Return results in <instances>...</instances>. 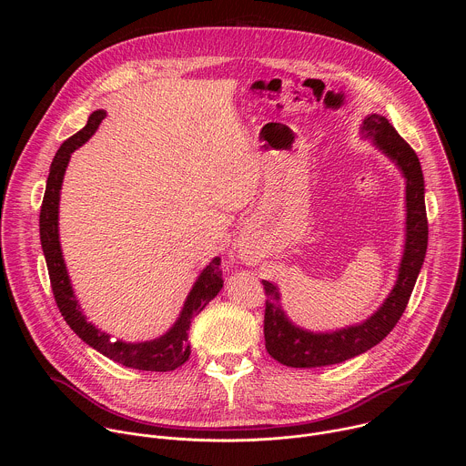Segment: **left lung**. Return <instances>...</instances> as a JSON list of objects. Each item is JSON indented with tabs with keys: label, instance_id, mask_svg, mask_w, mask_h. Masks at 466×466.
<instances>
[{
	"label": "left lung",
	"instance_id": "1",
	"mask_svg": "<svg viewBox=\"0 0 466 466\" xmlns=\"http://www.w3.org/2000/svg\"><path fill=\"white\" fill-rule=\"evenodd\" d=\"M361 137L370 140L406 178V241L396 282L381 306L365 320L331 331H311L297 326L282 308L280 289L261 280L265 289L263 336L265 349L279 363L295 369L326 367L356 358L381 339L400 320L428 248V218L424 203V175L417 153L380 114H369L361 125Z\"/></svg>",
	"mask_w": 466,
	"mask_h": 466
}]
</instances>
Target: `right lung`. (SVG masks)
<instances>
[{
    "mask_svg": "<svg viewBox=\"0 0 466 466\" xmlns=\"http://www.w3.org/2000/svg\"><path fill=\"white\" fill-rule=\"evenodd\" d=\"M105 116H106L105 110H94L88 117V123L77 132V135H74L60 146L49 167V177H47L44 201L40 208V241H42V250L47 263L51 289L64 320L70 324V328L86 345H90L108 360L130 369H138V370H151V372L175 370L187 361L191 352L189 341H187L191 319L212 299H216L223 288V279L219 269L221 258L216 256L201 271V275L197 277L193 288L189 289L184 300V306L177 320L166 334H162L157 339L137 341V343H127L121 339L114 341L96 324L86 320V315L81 311V304L74 293L72 280L62 258V248L58 239V203H60L64 173L70 164L72 153L92 138V135L97 130Z\"/></svg>",
    "mask_w": 466,
    "mask_h": 466,
    "instance_id": "obj_1",
    "label": "right lung"
}]
</instances>
